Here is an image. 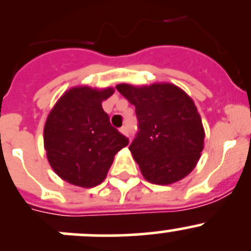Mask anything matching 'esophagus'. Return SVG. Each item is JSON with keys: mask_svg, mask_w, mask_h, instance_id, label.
Listing matches in <instances>:
<instances>
[{"mask_svg": "<svg viewBox=\"0 0 251 251\" xmlns=\"http://www.w3.org/2000/svg\"><path fill=\"white\" fill-rule=\"evenodd\" d=\"M120 132L123 133V135L127 136V135H128V128H127V126H123V127H120Z\"/></svg>", "mask_w": 251, "mask_h": 251, "instance_id": "34e87169", "label": "esophagus"}]
</instances>
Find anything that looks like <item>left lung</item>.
Masks as SVG:
<instances>
[{"mask_svg": "<svg viewBox=\"0 0 251 251\" xmlns=\"http://www.w3.org/2000/svg\"><path fill=\"white\" fill-rule=\"evenodd\" d=\"M116 90L136 108L138 130L128 149L144 178L171 184L196 168L204 148V128L192 98L173 83Z\"/></svg>", "mask_w": 251, "mask_h": 251, "instance_id": "left-lung-1", "label": "left lung"}]
</instances>
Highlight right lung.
Here are the masks:
<instances>
[{
  "instance_id": "right-lung-1",
  "label": "right lung",
  "mask_w": 251,
  "mask_h": 251,
  "mask_svg": "<svg viewBox=\"0 0 251 251\" xmlns=\"http://www.w3.org/2000/svg\"><path fill=\"white\" fill-rule=\"evenodd\" d=\"M113 93L111 87H73L48 114L44 130L48 163L60 178L74 186L91 188L102 183L114 155L128 144L102 108L103 100Z\"/></svg>"
}]
</instances>
